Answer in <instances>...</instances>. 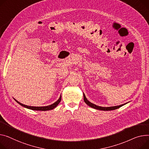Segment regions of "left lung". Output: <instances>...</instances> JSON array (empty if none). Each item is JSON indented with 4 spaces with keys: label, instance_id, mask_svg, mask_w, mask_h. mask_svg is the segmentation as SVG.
<instances>
[{
    "label": "left lung",
    "instance_id": "1",
    "mask_svg": "<svg viewBox=\"0 0 149 149\" xmlns=\"http://www.w3.org/2000/svg\"><path fill=\"white\" fill-rule=\"evenodd\" d=\"M83 96H84V101L86 102V104L87 105H88V106H90L92 108H93L95 109H96V110H102V111H111V110H116V109H117L118 108H120L121 107H122L123 105L126 104L127 103H125L124 104L118 105V106H114V107H100V106H97L96 105L93 104V103H91V102H89L84 95V93H83Z\"/></svg>",
    "mask_w": 149,
    "mask_h": 149
}]
</instances>
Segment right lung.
Instances as JSON below:
<instances>
[{
  "mask_svg": "<svg viewBox=\"0 0 149 149\" xmlns=\"http://www.w3.org/2000/svg\"><path fill=\"white\" fill-rule=\"evenodd\" d=\"M14 100L18 103L20 105L25 107V108H27L28 109H30V110H38V111H48V110H53V109H54L55 107H56L58 104L60 103V102L61 101V95L60 96V97H59L58 100L55 102L54 103H53V104L50 105H48V106H45V107H32V106H27V105H24L20 102H19L18 101H17L16 100Z\"/></svg>",
  "mask_w": 149,
  "mask_h": 149,
  "instance_id": "right-lung-1",
  "label": "right lung"
}]
</instances>
